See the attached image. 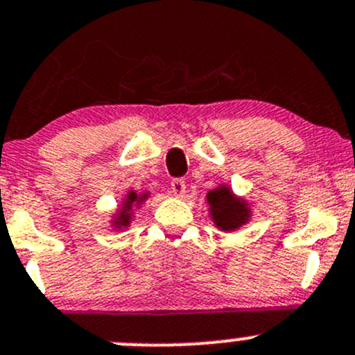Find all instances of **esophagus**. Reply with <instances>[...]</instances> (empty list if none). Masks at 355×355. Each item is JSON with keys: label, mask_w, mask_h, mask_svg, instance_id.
<instances>
[{"label": "esophagus", "mask_w": 355, "mask_h": 355, "mask_svg": "<svg viewBox=\"0 0 355 355\" xmlns=\"http://www.w3.org/2000/svg\"><path fill=\"white\" fill-rule=\"evenodd\" d=\"M171 192H173L177 198H182L185 194V182L182 178H173L171 180Z\"/></svg>", "instance_id": "1"}]
</instances>
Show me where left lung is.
Segmentation results:
<instances>
[{
	"label": "left lung",
	"mask_w": 355,
	"mask_h": 355,
	"mask_svg": "<svg viewBox=\"0 0 355 355\" xmlns=\"http://www.w3.org/2000/svg\"><path fill=\"white\" fill-rule=\"evenodd\" d=\"M206 199L209 204L211 218L220 230H235L249 220L250 211L245 200L235 198L230 189L225 185L207 192Z\"/></svg>",
	"instance_id": "8db88e82"
}]
</instances>
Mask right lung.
I'll list each match as a JSON object with an SVG mask.
<instances>
[{"mask_svg":"<svg viewBox=\"0 0 355 355\" xmlns=\"http://www.w3.org/2000/svg\"><path fill=\"white\" fill-rule=\"evenodd\" d=\"M146 198H148V194L137 196V192H128L127 199L123 200V207H121V209L118 211L116 216H114V220H113L114 227L116 228L128 227V225H130V220H132V207L137 206V204H141Z\"/></svg>","mask_w":355,"mask_h":355,"instance_id":"obj_1","label":"right lung"}]
</instances>
